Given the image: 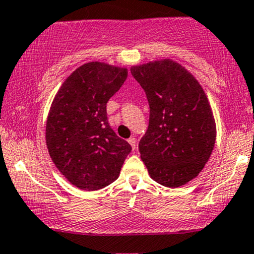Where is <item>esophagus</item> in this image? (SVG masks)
<instances>
[{
  "mask_svg": "<svg viewBox=\"0 0 254 254\" xmlns=\"http://www.w3.org/2000/svg\"><path fill=\"white\" fill-rule=\"evenodd\" d=\"M127 142H129L130 143V145H131V148H132V149H136V147H137V143H136V138L135 137H130L129 139H127Z\"/></svg>",
  "mask_w": 254,
  "mask_h": 254,
  "instance_id": "esophagus-1",
  "label": "esophagus"
}]
</instances>
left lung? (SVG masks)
<instances>
[{"instance_id":"obj_1","label":"left lung","mask_w":254,"mask_h":254,"mask_svg":"<svg viewBox=\"0 0 254 254\" xmlns=\"http://www.w3.org/2000/svg\"><path fill=\"white\" fill-rule=\"evenodd\" d=\"M149 103V125L138 143L151 179L179 188L208 162L216 124L208 98L190 71L172 60L131 66Z\"/></svg>"}]
</instances>
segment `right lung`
<instances>
[{"mask_svg": "<svg viewBox=\"0 0 254 254\" xmlns=\"http://www.w3.org/2000/svg\"><path fill=\"white\" fill-rule=\"evenodd\" d=\"M127 77V69L101 62L77 68L52 101L46 122V145L69 183L95 191L119 177L131 145L107 121L106 104Z\"/></svg>", "mask_w": 254, "mask_h": 254, "instance_id": "right-lung-1", "label": "right lung"}]
</instances>
